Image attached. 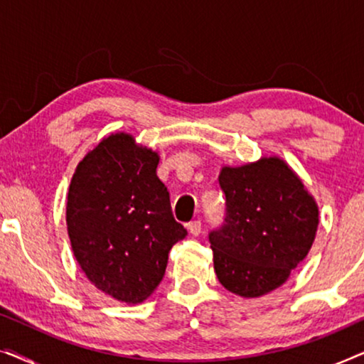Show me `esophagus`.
Masks as SVG:
<instances>
[{"label":"esophagus","instance_id":"esophagus-1","mask_svg":"<svg viewBox=\"0 0 364 364\" xmlns=\"http://www.w3.org/2000/svg\"><path fill=\"white\" fill-rule=\"evenodd\" d=\"M187 230H188V233H191V235H193V237L200 235V232H202V223H200V220H196V222L188 223Z\"/></svg>","mask_w":364,"mask_h":364}]
</instances>
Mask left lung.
Listing matches in <instances>:
<instances>
[{
	"label": "left lung",
	"mask_w": 364,
	"mask_h": 364,
	"mask_svg": "<svg viewBox=\"0 0 364 364\" xmlns=\"http://www.w3.org/2000/svg\"><path fill=\"white\" fill-rule=\"evenodd\" d=\"M222 228L212 232L213 270L233 295L258 298L282 287L315 242L320 210L298 173L278 156L223 166Z\"/></svg>",
	"instance_id": "obj_1"
}]
</instances>
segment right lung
I'll use <instances>...</instances> for the list:
<instances>
[{
  "mask_svg": "<svg viewBox=\"0 0 364 364\" xmlns=\"http://www.w3.org/2000/svg\"><path fill=\"white\" fill-rule=\"evenodd\" d=\"M159 152L127 132L106 136L77 164L66 223L74 257L97 290L136 305L164 278L171 248L187 235L157 177Z\"/></svg>",
  "mask_w": 364,
  "mask_h": 364,
  "instance_id": "1",
  "label": "right lung"
}]
</instances>
